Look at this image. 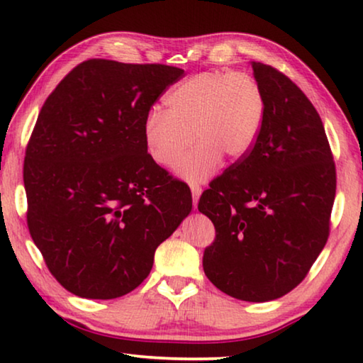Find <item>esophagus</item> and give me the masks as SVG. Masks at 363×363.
<instances>
[{
	"label": "esophagus",
	"mask_w": 363,
	"mask_h": 363,
	"mask_svg": "<svg viewBox=\"0 0 363 363\" xmlns=\"http://www.w3.org/2000/svg\"><path fill=\"white\" fill-rule=\"evenodd\" d=\"M190 190H192V199H194V208H196V203H199V199L201 195V189L199 186H190Z\"/></svg>",
	"instance_id": "esophagus-1"
}]
</instances>
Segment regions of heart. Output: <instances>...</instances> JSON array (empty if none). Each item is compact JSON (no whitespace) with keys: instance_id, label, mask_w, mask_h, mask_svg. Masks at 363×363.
I'll list each match as a JSON object with an SVG mask.
<instances>
[{"instance_id":"heart-1","label":"heart","mask_w":363,"mask_h":363,"mask_svg":"<svg viewBox=\"0 0 363 363\" xmlns=\"http://www.w3.org/2000/svg\"><path fill=\"white\" fill-rule=\"evenodd\" d=\"M168 110L145 115V149L160 167L173 168L192 184L203 182L220 158L247 155L259 136L266 116V94L257 79L243 72H201L174 86L164 97ZM194 138H192L191 136Z\"/></svg>"}]
</instances>
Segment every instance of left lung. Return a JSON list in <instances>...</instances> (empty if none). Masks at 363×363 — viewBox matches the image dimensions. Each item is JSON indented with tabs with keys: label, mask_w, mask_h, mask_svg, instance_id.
<instances>
[{
	"label": "left lung",
	"mask_w": 363,
	"mask_h": 363,
	"mask_svg": "<svg viewBox=\"0 0 363 363\" xmlns=\"http://www.w3.org/2000/svg\"><path fill=\"white\" fill-rule=\"evenodd\" d=\"M266 94L255 145L200 196L216 238L203 270L232 298L266 303L298 286L327 243L336 169L323 123L274 67L251 62Z\"/></svg>",
	"instance_id": "1"
}]
</instances>
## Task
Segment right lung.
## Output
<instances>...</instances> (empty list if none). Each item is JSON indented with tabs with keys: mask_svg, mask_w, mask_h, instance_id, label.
<instances>
[{
	"mask_svg": "<svg viewBox=\"0 0 363 363\" xmlns=\"http://www.w3.org/2000/svg\"><path fill=\"white\" fill-rule=\"evenodd\" d=\"M182 75L89 59L41 107L23 163L27 224L49 272L79 298L138 288L192 210L190 189L153 162L143 136L150 107Z\"/></svg>",
	"mask_w": 363,
	"mask_h": 363,
	"instance_id": "add662e5",
	"label": "right lung"
}]
</instances>
